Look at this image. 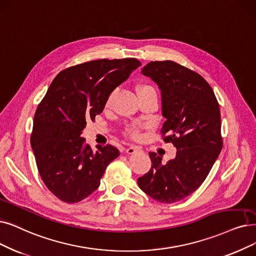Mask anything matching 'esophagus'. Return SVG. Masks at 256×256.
Instances as JSON below:
<instances>
[{"mask_svg":"<svg viewBox=\"0 0 256 256\" xmlns=\"http://www.w3.org/2000/svg\"><path fill=\"white\" fill-rule=\"evenodd\" d=\"M142 151V149L140 148H138V147H134V146H131V147H129V148H127L126 149V152L128 153V154H134V153H136V152H140Z\"/></svg>","mask_w":256,"mask_h":256,"instance_id":"esophagus-1","label":"esophagus"}]
</instances>
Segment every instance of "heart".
I'll return each instance as SVG.
<instances>
[{
    "mask_svg": "<svg viewBox=\"0 0 256 256\" xmlns=\"http://www.w3.org/2000/svg\"><path fill=\"white\" fill-rule=\"evenodd\" d=\"M138 94H144V92H154V94H156L154 88H153V87L150 86V85H146V84H145V85H140V86L138 87ZM114 96H116V91H112V92L109 94V96H107L106 102H105V106H106V107H110V106H111L112 100H114ZM127 134H128L130 138H134V140L138 138L140 136V128H138V127H129V128L127 129Z\"/></svg>",
    "mask_w": 256,
    "mask_h": 256,
    "instance_id": "b5f03b06",
    "label": "heart"
}]
</instances>
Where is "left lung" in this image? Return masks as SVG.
<instances>
[{"mask_svg":"<svg viewBox=\"0 0 256 256\" xmlns=\"http://www.w3.org/2000/svg\"><path fill=\"white\" fill-rule=\"evenodd\" d=\"M142 74L160 89L166 118L160 134L178 150L176 158L166 164L149 152L151 168L138 184L153 200L176 202L200 188L222 151L220 105L205 78L173 60L150 62Z\"/></svg>","mask_w":256,"mask_h":256,"instance_id":"1","label":"left lung"}]
</instances>
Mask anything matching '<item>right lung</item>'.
Masks as SVG:
<instances>
[{"label": "right lung", "instance_id": "right-lung-1", "mask_svg": "<svg viewBox=\"0 0 256 256\" xmlns=\"http://www.w3.org/2000/svg\"><path fill=\"white\" fill-rule=\"evenodd\" d=\"M140 65L134 58L90 60L62 70L50 84L36 108L30 142L40 178L58 200L74 204L89 196L120 156L112 145H98L94 152L82 130Z\"/></svg>", "mask_w": 256, "mask_h": 256}]
</instances>
